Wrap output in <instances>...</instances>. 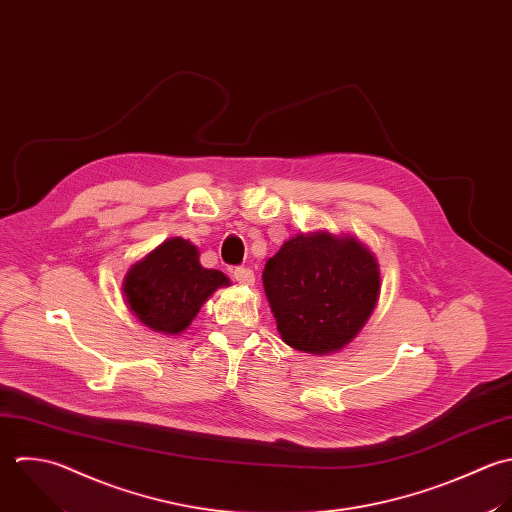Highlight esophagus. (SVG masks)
<instances>
[{
    "instance_id": "1",
    "label": "esophagus",
    "mask_w": 512,
    "mask_h": 512,
    "mask_svg": "<svg viewBox=\"0 0 512 512\" xmlns=\"http://www.w3.org/2000/svg\"><path fill=\"white\" fill-rule=\"evenodd\" d=\"M233 277L237 283L241 285H253L255 283V273L249 269V267H237L233 271Z\"/></svg>"
}]
</instances>
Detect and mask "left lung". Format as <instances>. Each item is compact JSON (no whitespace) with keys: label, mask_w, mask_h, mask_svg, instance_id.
<instances>
[{"label":"left lung","mask_w":512,"mask_h":512,"mask_svg":"<svg viewBox=\"0 0 512 512\" xmlns=\"http://www.w3.org/2000/svg\"><path fill=\"white\" fill-rule=\"evenodd\" d=\"M263 287L281 339L327 355L349 345L381 291L375 255L355 237L327 231L291 237L265 263Z\"/></svg>","instance_id":"8db88e82"}]
</instances>
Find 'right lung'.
I'll return each instance as SVG.
<instances>
[{
    "label": "right lung",
    "mask_w": 512,
    "mask_h": 512,
    "mask_svg": "<svg viewBox=\"0 0 512 512\" xmlns=\"http://www.w3.org/2000/svg\"><path fill=\"white\" fill-rule=\"evenodd\" d=\"M229 285L225 273L205 269L197 247L171 237L133 263L123 279V295L133 315L155 333H183L201 305Z\"/></svg>",
    "instance_id": "obj_1"
}]
</instances>
